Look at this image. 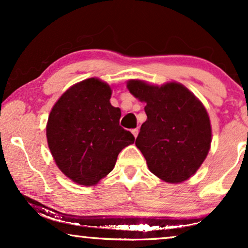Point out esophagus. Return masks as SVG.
<instances>
[{"label": "esophagus", "mask_w": 248, "mask_h": 248, "mask_svg": "<svg viewBox=\"0 0 248 248\" xmlns=\"http://www.w3.org/2000/svg\"><path fill=\"white\" fill-rule=\"evenodd\" d=\"M132 133H133L134 138H136V136H138V134H139V129H138V128H134V129H132Z\"/></svg>", "instance_id": "34e87169"}]
</instances>
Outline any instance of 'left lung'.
Returning <instances> with one entry per match:
<instances>
[{"label":"left lung","mask_w":248,"mask_h":248,"mask_svg":"<svg viewBox=\"0 0 248 248\" xmlns=\"http://www.w3.org/2000/svg\"><path fill=\"white\" fill-rule=\"evenodd\" d=\"M127 88L146 102L147 120L135 144L149 170L168 183L186 181L202 166L211 146V124L205 107L175 81L156 86L132 79Z\"/></svg>","instance_id":"8db88e82"}]
</instances>
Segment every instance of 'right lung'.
I'll use <instances>...</instances> for the list:
<instances>
[{
    "instance_id": "add662e5",
    "label": "right lung",
    "mask_w": 248,
    "mask_h": 248,
    "mask_svg": "<svg viewBox=\"0 0 248 248\" xmlns=\"http://www.w3.org/2000/svg\"><path fill=\"white\" fill-rule=\"evenodd\" d=\"M110 86L90 78L71 86L51 109L46 138L53 160L77 184L92 186L113 170L119 153L134 143L119 120Z\"/></svg>"
}]
</instances>
